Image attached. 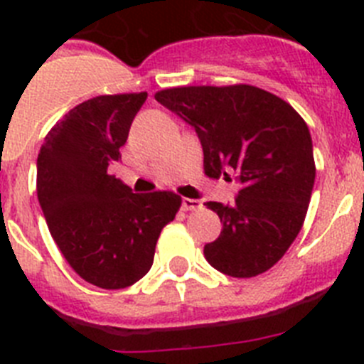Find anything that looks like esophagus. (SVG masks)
I'll return each instance as SVG.
<instances>
[{
    "label": "esophagus",
    "instance_id": "obj_1",
    "mask_svg": "<svg viewBox=\"0 0 364 364\" xmlns=\"http://www.w3.org/2000/svg\"><path fill=\"white\" fill-rule=\"evenodd\" d=\"M200 205V200H197V198H182V210L184 211H195Z\"/></svg>",
    "mask_w": 364,
    "mask_h": 364
}]
</instances>
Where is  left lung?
<instances>
[{
    "mask_svg": "<svg viewBox=\"0 0 364 364\" xmlns=\"http://www.w3.org/2000/svg\"><path fill=\"white\" fill-rule=\"evenodd\" d=\"M156 102L189 124L200 140L204 171L237 175L233 202H208L218 215V239L205 260L230 277L272 268L301 231L315 182L306 122L284 100L253 85L175 87Z\"/></svg>",
    "mask_w": 364,
    "mask_h": 364,
    "instance_id": "left-lung-1",
    "label": "left lung"
}]
</instances>
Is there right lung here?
I'll return each instance as SVG.
<instances>
[{
    "mask_svg": "<svg viewBox=\"0 0 364 364\" xmlns=\"http://www.w3.org/2000/svg\"><path fill=\"white\" fill-rule=\"evenodd\" d=\"M146 98L87 100L54 125L38 154V200L54 242L83 281L104 290L149 272L160 231L182 202L173 191L133 193L107 173Z\"/></svg>",
    "mask_w": 364,
    "mask_h": 364,
    "instance_id": "right-lung-1",
    "label": "right lung"
}]
</instances>
